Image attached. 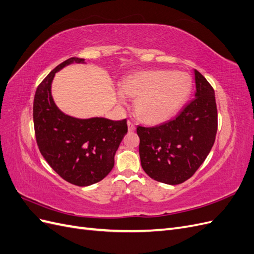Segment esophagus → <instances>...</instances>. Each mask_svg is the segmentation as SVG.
I'll return each instance as SVG.
<instances>
[{
  "mask_svg": "<svg viewBox=\"0 0 254 254\" xmlns=\"http://www.w3.org/2000/svg\"><path fill=\"white\" fill-rule=\"evenodd\" d=\"M127 124H128V130H129V131H134L135 126H134V124H133V122L128 121Z\"/></svg>",
  "mask_w": 254,
  "mask_h": 254,
  "instance_id": "obj_1",
  "label": "esophagus"
}]
</instances>
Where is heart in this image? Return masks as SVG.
I'll return each mask as SVG.
<instances>
[{"label":"heart","instance_id":"heart-1","mask_svg":"<svg viewBox=\"0 0 254 254\" xmlns=\"http://www.w3.org/2000/svg\"><path fill=\"white\" fill-rule=\"evenodd\" d=\"M191 79L186 73L148 71L130 76L122 84L123 93L136 97L135 111L148 123H161L172 118L187 101Z\"/></svg>","mask_w":254,"mask_h":254}]
</instances>
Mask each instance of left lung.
Here are the masks:
<instances>
[{
    "instance_id": "obj_1",
    "label": "left lung",
    "mask_w": 254,
    "mask_h": 254,
    "mask_svg": "<svg viewBox=\"0 0 254 254\" xmlns=\"http://www.w3.org/2000/svg\"><path fill=\"white\" fill-rule=\"evenodd\" d=\"M195 73L196 93L173 120L153 127H136L144 172L166 184L190 179L211 151L217 132L214 89L201 73Z\"/></svg>"
}]
</instances>
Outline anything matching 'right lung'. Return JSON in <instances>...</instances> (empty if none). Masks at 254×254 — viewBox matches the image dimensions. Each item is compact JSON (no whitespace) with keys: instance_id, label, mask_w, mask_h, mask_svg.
<instances>
[{"instance_id":"1","label":"right lung","mask_w":254,"mask_h":254,"mask_svg":"<svg viewBox=\"0 0 254 254\" xmlns=\"http://www.w3.org/2000/svg\"><path fill=\"white\" fill-rule=\"evenodd\" d=\"M83 59L72 57L57 65L36 90L33 107L35 135L41 155L61 178L77 187L103 180L114 165V155L127 133V120H78L61 112L53 101L55 73Z\"/></svg>"}]
</instances>
